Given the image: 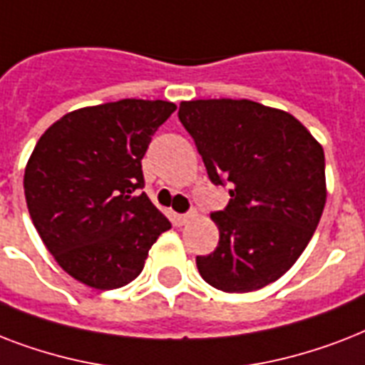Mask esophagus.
<instances>
[{
	"label": "esophagus",
	"mask_w": 365,
	"mask_h": 365,
	"mask_svg": "<svg viewBox=\"0 0 365 365\" xmlns=\"http://www.w3.org/2000/svg\"><path fill=\"white\" fill-rule=\"evenodd\" d=\"M193 220H197V212H187V214H180L178 216V223L180 225H187V223H191Z\"/></svg>",
	"instance_id": "esophagus-1"
}]
</instances>
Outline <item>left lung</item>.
<instances>
[{
  "instance_id": "left-lung-1",
  "label": "left lung",
  "mask_w": 365,
  "mask_h": 365,
  "mask_svg": "<svg viewBox=\"0 0 365 365\" xmlns=\"http://www.w3.org/2000/svg\"><path fill=\"white\" fill-rule=\"evenodd\" d=\"M178 117L195 140L212 183H229L214 212L217 248L197 255L200 277L227 294L274 282L303 254L326 205L322 145L288 111L252 100L182 102Z\"/></svg>"
}]
</instances>
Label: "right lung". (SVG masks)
Wrapping results in <instances>:
<instances>
[{"mask_svg":"<svg viewBox=\"0 0 365 365\" xmlns=\"http://www.w3.org/2000/svg\"><path fill=\"white\" fill-rule=\"evenodd\" d=\"M176 104L125 98L70 111L48 126L24 170L28 212L70 277L115 289L142 272L170 222L143 187L142 159Z\"/></svg>","mask_w":365,"mask_h":365,"instance_id":"add662e5","label":"right lung"}]
</instances>
